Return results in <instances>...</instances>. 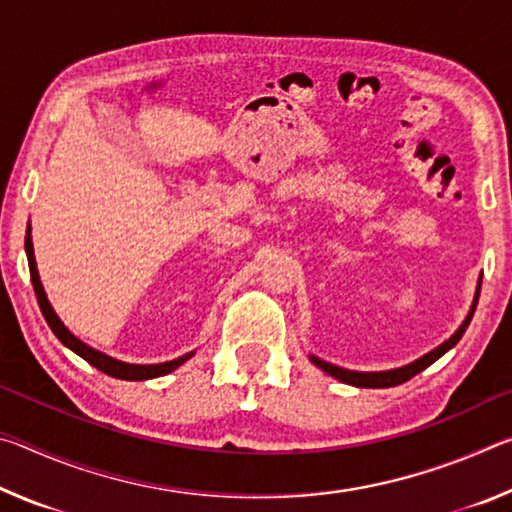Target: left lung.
I'll return each instance as SVG.
<instances>
[{"mask_svg":"<svg viewBox=\"0 0 512 512\" xmlns=\"http://www.w3.org/2000/svg\"><path fill=\"white\" fill-rule=\"evenodd\" d=\"M476 300H479V296H476ZM476 300H474V305H472L470 316L465 318V323L458 327V332L452 336V339L445 341L443 345H438L436 350H431L429 354H424L422 359L413 361V363H409V366H404V368L386 370V372H354V370H345V368H339V366H332V363L320 361L316 357H311V361H314L318 368H323L327 375H332V377H336L339 381H345V384H352V386H359V388H391V386H397V384H404V381H409L411 377L418 375V372H422L424 368H429L433 361H438L447 350H452L454 345L461 341L465 327L470 325V320H472V314H474V309H476Z\"/></svg>","mask_w":512,"mask_h":512,"instance_id":"8db88e82","label":"left lung"}]
</instances>
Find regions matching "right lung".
Instances as JSON below:
<instances>
[{"label": "right lung", "mask_w": 512, "mask_h": 512, "mask_svg": "<svg viewBox=\"0 0 512 512\" xmlns=\"http://www.w3.org/2000/svg\"><path fill=\"white\" fill-rule=\"evenodd\" d=\"M27 257H29V271H31V282H33V289H36V296H38V305L42 316L51 327V332L58 336V341L67 345L69 350H74L79 357H83L85 361L90 363L101 372H106L110 377H117V379H126V381H142V379H153V377H160V375H167V372L176 370L178 366H183V363L192 357V352L185 354V357L180 359H173L167 363H155V366H135V363H124V361H117L108 357V354H103L99 350H92L90 345H85L83 341L76 339V336L69 332V329L60 323V318L56 316V311L51 309L49 300L45 296V289H42V282H40V275H38V268H36V257H33V244H31V237L27 235Z\"/></svg>", "instance_id": "right-lung-1"}]
</instances>
